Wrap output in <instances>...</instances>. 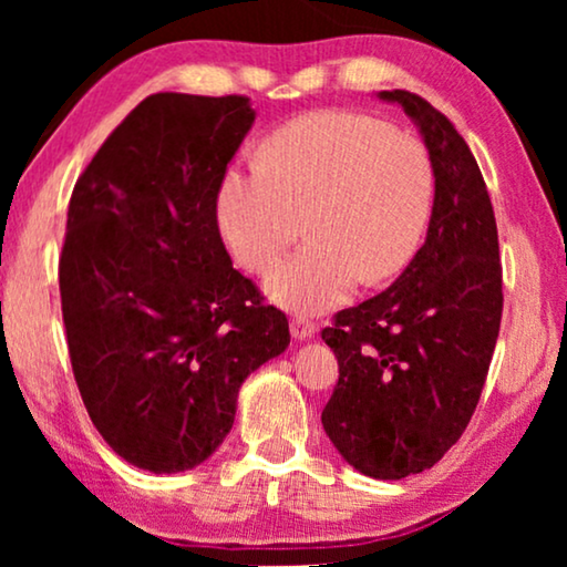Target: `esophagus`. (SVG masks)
Wrapping results in <instances>:
<instances>
[{
    "mask_svg": "<svg viewBox=\"0 0 567 567\" xmlns=\"http://www.w3.org/2000/svg\"><path fill=\"white\" fill-rule=\"evenodd\" d=\"M315 332H317V324L312 320H307V317H301V315L291 317V336L293 338L309 340V338H315Z\"/></svg>",
    "mask_w": 567,
    "mask_h": 567,
    "instance_id": "obj_1",
    "label": "esophagus"
}]
</instances>
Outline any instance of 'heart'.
Segmentation results:
<instances>
[{
  "label": "heart",
  "instance_id": "heart-1",
  "mask_svg": "<svg viewBox=\"0 0 567 567\" xmlns=\"http://www.w3.org/2000/svg\"><path fill=\"white\" fill-rule=\"evenodd\" d=\"M433 200L425 146L384 121L322 111L278 128L260 167H229L216 224L239 266L262 274L297 239L309 243L268 276V297L293 312H328L359 281L398 276L421 245Z\"/></svg>",
  "mask_w": 567,
  "mask_h": 567
}]
</instances>
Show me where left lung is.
<instances>
[{"label": "left lung", "instance_id": "left-lung-1", "mask_svg": "<svg viewBox=\"0 0 567 567\" xmlns=\"http://www.w3.org/2000/svg\"><path fill=\"white\" fill-rule=\"evenodd\" d=\"M377 97L415 123L433 208L398 281L322 330L340 367L322 429L361 475L402 480L431 470L475 413L501 330L503 276L493 204L467 142L413 92Z\"/></svg>", "mask_w": 567, "mask_h": 567}]
</instances>
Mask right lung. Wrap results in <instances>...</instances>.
<instances>
[{
	"instance_id": "1",
	"label": "right lung",
	"mask_w": 567,
	"mask_h": 567,
	"mask_svg": "<svg viewBox=\"0 0 567 567\" xmlns=\"http://www.w3.org/2000/svg\"><path fill=\"white\" fill-rule=\"evenodd\" d=\"M252 123L250 97L157 92L69 200L59 289L76 386L107 446L154 475L206 462L239 386L291 340L216 224V190Z\"/></svg>"
}]
</instances>
